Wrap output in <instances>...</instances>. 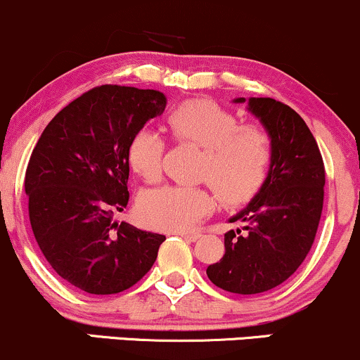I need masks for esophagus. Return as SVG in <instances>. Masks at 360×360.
<instances>
[{"mask_svg": "<svg viewBox=\"0 0 360 360\" xmlns=\"http://www.w3.org/2000/svg\"><path fill=\"white\" fill-rule=\"evenodd\" d=\"M177 235H181V237L186 238L188 242H194V240H198V238H200V233H198V232H189V233L179 232Z\"/></svg>", "mask_w": 360, "mask_h": 360, "instance_id": "1", "label": "esophagus"}]
</instances>
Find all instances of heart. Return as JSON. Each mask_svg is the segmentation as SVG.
Returning <instances> with one entry per match:
<instances>
[{
    "label": "heart",
    "instance_id": "b5f03b06",
    "mask_svg": "<svg viewBox=\"0 0 360 360\" xmlns=\"http://www.w3.org/2000/svg\"><path fill=\"white\" fill-rule=\"evenodd\" d=\"M176 142L203 147L200 177L213 186L226 205L249 201L269 174L272 142L260 125L238 123V118L217 103H181L166 118ZM166 142L159 134L142 128L128 143V164L147 183L162 177ZM214 206L208 189L162 186L143 191L137 200V217L143 225L164 232L193 229Z\"/></svg>",
    "mask_w": 360,
    "mask_h": 360
}]
</instances>
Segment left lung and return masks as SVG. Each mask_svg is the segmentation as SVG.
<instances>
[{"label":"left lung","instance_id":"obj_1","mask_svg":"<svg viewBox=\"0 0 360 360\" xmlns=\"http://www.w3.org/2000/svg\"><path fill=\"white\" fill-rule=\"evenodd\" d=\"M249 111L271 137L269 174L230 218L243 226L225 233V254L206 269L214 286L237 295L269 291L295 274L315 240L325 193L323 159L304 120L272 98H249Z\"/></svg>","mask_w":360,"mask_h":360}]
</instances>
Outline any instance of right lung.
<instances>
[{
  "label": "right lung",
  "instance_id": "add662e5",
  "mask_svg": "<svg viewBox=\"0 0 360 360\" xmlns=\"http://www.w3.org/2000/svg\"><path fill=\"white\" fill-rule=\"evenodd\" d=\"M160 91L105 84L51 120L25 174L35 240L52 269L89 295H115L150 271L164 235L113 214L128 205V143L162 115Z\"/></svg>",
  "mask_w": 360,
  "mask_h": 360
}]
</instances>
